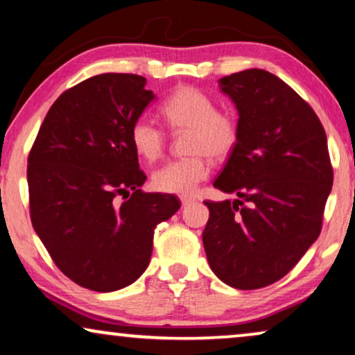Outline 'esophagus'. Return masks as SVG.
<instances>
[{"mask_svg": "<svg viewBox=\"0 0 355 355\" xmlns=\"http://www.w3.org/2000/svg\"><path fill=\"white\" fill-rule=\"evenodd\" d=\"M193 202H196V198H193V197H187V196H182V197H181V203H182V207L191 205V203H193Z\"/></svg>", "mask_w": 355, "mask_h": 355, "instance_id": "34e87169", "label": "esophagus"}]
</instances>
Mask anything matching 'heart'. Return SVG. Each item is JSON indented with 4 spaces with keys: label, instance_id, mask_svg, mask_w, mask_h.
<instances>
[{
    "label": "heart",
    "instance_id": "1",
    "mask_svg": "<svg viewBox=\"0 0 355 355\" xmlns=\"http://www.w3.org/2000/svg\"><path fill=\"white\" fill-rule=\"evenodd\" d=\"M164 123L173 132H186L184 152L187 157L173 159L152 174V186L166 193H191L208 176L207 155L225 159L239 140V124L234 114L216 110V101L196 87L182 85L169 94L159 106ZM135 153L147 162L162 157L166 135L147 116H140L129 129Z\"/></svg>",
    "mask_w": 355,
    "mask_h": 355
}]
</instances>
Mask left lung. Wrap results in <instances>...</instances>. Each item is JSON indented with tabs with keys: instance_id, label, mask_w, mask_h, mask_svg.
<instances>
[{
	"instance_id": "8db88e82",
	"label": "left lung",
	"mask_w": 355,
	"mask_h": 355,
	"mask_svg": "<svg viewBox=\"0 0 355 355\" xmlns=\"http://www.w3.org/2000/svg\"><path fill=\"white\" fill-rule=\"evenodd\" d=\"M239 113V140L213 186L234 202H205L202 239L223 283L260 289L283 278L322 231L333 186L327 134L307 101L263 69L220 79Z\"/></svg>"
}]
</instances>
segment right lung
Returning <instances> with one entry per match:
<instances>
[{
  "mask_svg": "<svg viewBox=\"0 0 355 355\" xmlns=\"http://www.w3.org/2000/svg\"><path fill=\"white\" fill-rule=\"evenodd\" d=\"M135 74L94 76L51 105L28 153L31 220L67 278L96 293L132 284L147 270L153 232L179 210L171 193H147L129 129L155 98Z\"/></svg>",
  "mask_w": 355,
  "mask_h": 355,
  "instance_id": "obj_1",
  "label": "right lung"
}]
</instances>
